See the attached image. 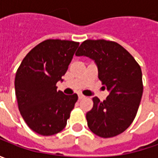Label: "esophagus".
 <instances>
[{
	"label": "esophagus",
	"instance_id": "1",
	"mask_svg": "<svg viewBox=\"0 0 158 158\" xmlns=\"http://www.w3.org/2000/svg\"><path fill=\"white\" fill-rule=\"evenodd\" d=\"M84 98H85V96H83V95H82V94H79V95H78V98H79L80 100H81V99H83Z\"/></svg>",
	"mask_w": 158,
	"mask_h": 158
}]
</instances>
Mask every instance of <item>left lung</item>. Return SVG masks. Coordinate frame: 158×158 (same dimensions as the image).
<instances>
[{
  "label": "left lung",
  "mask_w": 158,
  "mask_h": 158,
  "mask_svg": "<svg viewBox=\"0 0 158 158\" xmlns=\"http://www.w3.org/2000/svg\"><path fill=\"white\" fill-rule=\"evenodd\" d=\"M76 55L94 60L98 78L110 91L103 102L92 98L93 107L86 114L89 128L102 138L123 133L135 118L143 96L140 65L123 46L110 40H85Z\"/></svg>",
  "instance_id": "1"
}]
</instances>
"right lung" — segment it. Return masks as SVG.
<instances>
[{"mask_svg": "<svg viewBox=\"0 0 158 158\" xmlns=\"http://www.w3.org/2000/svg\"><path fill=\"white\" fill-rule=\"evenodd\" d=\"M79 42L46 40L32 48L15 73L18 109L28 127L44 136L63 130L78 99L63 94L56 83L69 69ZM62 81V80H61Z\"/></svg>", "mask_w": 158, "mask_h": 158, "instance_id": "1", "label": "right lung"}]
</instances>
